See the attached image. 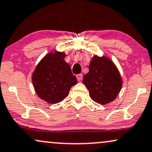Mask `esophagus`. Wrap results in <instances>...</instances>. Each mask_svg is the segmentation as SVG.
Returning a JSON list of instances; mask_svg holds the SVG:
<instances>
[{
  "mask_svg": "<svg viewBox=\"0 0 152 152\" xmlns=\"http://www.w3.org/2000/svg\"><path fill=\"white\" fill-rule=\"evenodd\" d=\"M76 78H77V80L78 81H81L82 78H83V74H77L76 75Z\"/></svg>",
  "mask_w": 152,
  "mask_h": 152,
  "instance_id": "1",
  "label": "esophagus"
}]
</instances>
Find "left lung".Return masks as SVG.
Instances as JSON below:
<instances>
[{
    "label": "left lung",
    "mask_w": 152,
    "mask_h": 152,
    "mask_svg": "<svg viewBox=\"0 0 152 152\" xmlns=\"http://www.w3.org/2000/svg\"><path fill=\"white\" fill-rule=\"evenodd\" d=\"M89 95L96 103L105 105L115 99L122 88L120 73L113 62L105 56H94L89 71L83 76Z\"/></svg>",
    "instance_id": "8db88e82"
}]
</instances>
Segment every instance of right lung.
<instances>
[{
	"mask_svg": "<svg viewBox=\"0 0 152 152\" xmlns=\"http://www.w3.org/2000/svg\"><path fill=\"white\" fill-rule=\"evenodd\" d=\"M64 52H50L37 66L32 83L37 96L49 103L61 102L77 83L70 66L64 61Z\"/></svg>",
	"mask_w": 152,
	"mask_h": 152,
	"instance_id": "add662e5",
	"label": "right lung"
}]
</instances>
